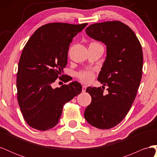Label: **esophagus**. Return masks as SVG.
<instances>
[{
    "label": "esophagus",
    "mask_w": 157,
    "mask_h": 157,
    "mask_svg": "<svg viewBox=\"0 0 157 157\" xmlns=\"http://www.w3.org/2000/svg\"><path fill=\"white\" fill-rule=\"evenodd\" d=\"M86 86H82V92H86Z\"/></svg>",
    "instance_id": "1"
}]
</instances>
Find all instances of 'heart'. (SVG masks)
<instances>
[{"label": "heart", "instance_id": "heart-1", "mask_svg": "<svg viewBox=\"0 0 157 157\" xmlns=\"http://www.w3.org/2000/svg\"><path fill=\"white\" fill-rule=\"evenodd\" d=\"M77 76L84 83H90L94 78V71L93 69L82 70L77 73Z\"/></svg>", "mask_w": 157, "mask_h": 157}]
</instances>
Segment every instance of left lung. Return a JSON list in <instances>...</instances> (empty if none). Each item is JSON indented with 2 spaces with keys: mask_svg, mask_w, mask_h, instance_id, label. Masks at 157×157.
I'll list each match as a JSON object with an SVG mask.
<instances>
[{
  "mask_svg": "<svg viewBox=\"0 0 157 157\" xmlns=\"http://www.w3.org/2000/svg\"><path fill=\"white\" fill-rule=\"evenodd\" d=\"M86 33L107 46L98 80L109 86V94L104 95L101 87L87 88L92 101L84 118L99 129H110L124 119L136 98L142 77L143 51L134 32L119 21L94 23Z\"/></svg>",
  "mask_w": 157,
  "mask_h": 157,
  "instance_id": "left-lung-1",
  "label": "left lung"
}]
</instances>
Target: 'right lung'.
I'll return each mask as SVG.
<instances>
[{"instance_id": "right-lung-1", "label": "right lung", "mask_w": 157, "mask_h": 157, "mask_svg": "<svg viewBox=\"0 0 157 157\" xmlns=\"http://www.w3.org/2000/svg\"><path fill=\"white\" fill-rule=\"evenodd\" d=\"M87 23L75 25L50 23L41 26L23 48L17 73V101L26 122L34 129L46 131L58 124L63 105L82 92L77 82L53 89L67 63L69 46Z\"/></svg>"}]
</instances>
